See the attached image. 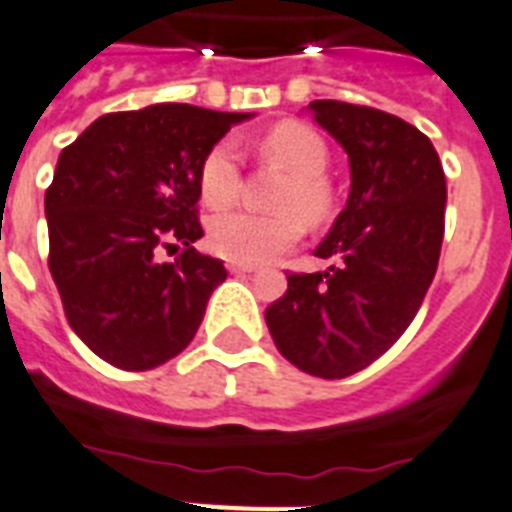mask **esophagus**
<instances>
[{"label":"esophagus","mask_w":512,"mask_h":512,"mask_svg":"<svg viewBox=\"0 0 512 512\" xmlns=\"http://www.w3.org/2000/svg\"><path fill=\"white\" fill-rule=\"evenodd\" d=\"M227 269L232 274H246V272H256V266L253 264H240V261H227Z\"/></svg>","instance_id":"esophagus-1"}]
</instances>
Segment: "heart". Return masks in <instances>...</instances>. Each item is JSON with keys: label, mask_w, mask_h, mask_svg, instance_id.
<instances>
[{"label": "heart", "mask_w": 512, "mask_h": 512, "mask_svg": "<svg viewBox=\"0 0 512 512\" xmlns=\"http://www.w3.org/2000/svg\"><path fill=\"white\" fill-rule=\"evenodd\" d=\"M261 151L290 172V180L277 196L272 214L248 209H225L209 219L206 240L222 259L240 264L272 261L303 238V219L319 225L329 217L332 193L324 180L329 167V149L324 138L306 125L287 122L274 128L261 141ZM243 180V159L238 143L222 138L211 146L198 167V193L211 209L227 206L238 196Z\"/></svg>", "instance_id": "obj_1"}]
</instances>
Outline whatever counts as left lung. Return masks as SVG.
<instances>
[{
	"label": "left lung",
	"mask_w": 512,
	"mask_h": 512,
	"mask_svg": "<svg viewBox=\"0 0 512 512\" xmlns=\"http://www.w3.org/2000/svg\"><path fill=\"white\" fill-rule=\"evenodd\" d=\"M314 120L350 159V196L319 243L327 272L287 274L266 327L311 377L345 379L398 342L437 274L447 183L432 141L411 122L348 101H314Z\"/></svg>",
	"instance_id": "obj_1"
}]
</instances>
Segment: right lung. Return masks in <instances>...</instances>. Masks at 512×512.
Returning <instances> with one entry per match:
<instances>
[{
    "instance_id": "right-lung-1",
    "label": "right lung",
    "mask_w": 512,
    "mask_h": 512,
    "mask_svg": "<svg viewBox=\"0 0 512 512\" xmlns=\"http://www.w3.org/2000/svg\"><path fill=\"white\" fill-rule=\"evenodd\" d=\"M243 112L154 104L112 112L62 149L44 209L49 272L75 335L125 371L188 348L227 269L193 248L198 167ZM181 248L175 262L158 259Z\"/></svg>"
}]
</instances>
